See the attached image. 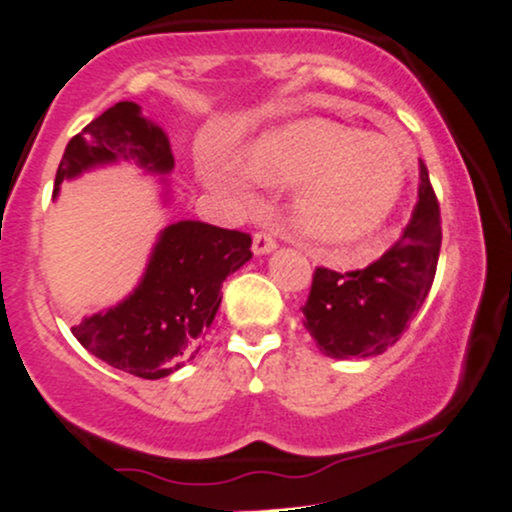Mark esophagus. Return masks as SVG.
<instances>
[{"mask_svg": "<svg viewBox=\"0 0 512 512\" xmlns=\"http://www.w3.org/2000/svg\"><path fill=\"white\" fill-rule=\"evenodd\" d=\"M251 249H254L256 256H266V254H273L275 251V239L270 232H256L254 234V244H251Z\"/></svg>", "mask_w": 512, "mask_h": 512, "instance_id": "obj_1", "label": "esophagus"}]
</instances>
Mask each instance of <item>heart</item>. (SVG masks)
<instances>
[{
  "label": "heart",
  "mask_w": 512,
  "mask_h": 512,
  "mask_svg": "<svg viewBox=\"0 0 512 512\" xmlns=\"http://www.w3.org/2000/svg\"><path fill=\"white\" fill-rule=\"evenodd\" d=\"M246 170L275 189L303 184L292 198L294 232L330 256L371 242L407 184V158L398 143L330 122L280 131L251 153Z\"/></svg>",
  "instance_id": "1"
}]
</instances>
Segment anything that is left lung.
<instances>
[{
  "mask_svg": "<svg viewBox=\"0 0 512 512\" xmlns=\"http://www.w3.org/2000/svg\"><path fill=\"white\" fill-rule=\"evenodd\" d=\"M441 251V213L419 162V201L393 249L364 270L316 268L304 326L318 350L333 359L376 357L398 342L422 309Z\"/></svg>",
  "mask_w": 512,
  "mask_h": 512,
  "instance_id": "obj_1",
  "label": "left lung"
}]
</instances>
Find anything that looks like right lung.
<instances>
[{"instance_id": "add662e5", "label": "right lung", "mask_w": 512, "mask_h": 512, "mask_svg": "<svg viewBox=\"0 0 512 512\" xmlns=\"http://www.w3.org/2000/svg\"><path fill=\"white\" fill-rule=\"evenodd\" d=\"M134 165L160 177V203L170 206L174 155L165 129L136 102H117L66 146L54 179L62 182L110 165ZM251 258V237L201 220H179L158 232L136 287L71 328L93 357L141 378H165L194 359L218 314L227 275Z\"/></svg>"}]
</instances>
